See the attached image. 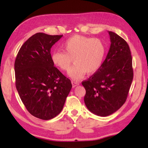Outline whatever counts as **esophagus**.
Wrapping results in <instances>:
<instances>
[{
	"label": "esophagus",
	"instance_id": "esophagus-1",
	"mask_svg": "<svg viewBox=\"0 0 148 148\" xmlns=\"http://www.w3.org/2000/svg\"><path fill=\"white\" fill-rule=\"evenodd\" d=\"M72 87H76L77 86H78L79 82H75V81H72Z\"/></svg>",
	"mask_w": 148,
	"mask_h": 148
}]
</instances>
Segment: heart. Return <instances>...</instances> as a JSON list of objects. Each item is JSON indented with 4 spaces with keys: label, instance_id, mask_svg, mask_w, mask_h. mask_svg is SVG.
<instances>
[{
    "label": "heart",
    "instance_id": "heart-1",
    "mask_svg": "<svg viewBox=\"0 0 148 148\" xmlns=\"http://www.w3.org/2000/svg\"><path fill=\"white\" fill-rule=\"evenodd\" d=\"M62 49L63 51H57L51 54L52 62L61 71H68L74 59L75 64L69 75L75 80L83 78L86 73L91 75L98 71L106 51L105 44L100 39L80 35L67 39Z\"/></svg>",
    "mask_w": 148,
    "mask_h": 148
}]
</instances>
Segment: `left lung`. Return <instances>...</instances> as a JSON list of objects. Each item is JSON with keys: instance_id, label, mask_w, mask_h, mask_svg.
Here are the masks:
<instances>
[{"instance_id": "obj_1", "label": "left lung", "mask_w": 148, "mask_h": 148, "mask_svg": "<svg viewBox=\"0 0 148 148\" xmlns=\"http://www.w3.org/2000/svg\"><path fill=\"white\" fill-rule=\"evenodd\" d=\"M111 45L101 68L82 82L86 91L84 102L90 112L106 117L125 102L133 79L132 59L128 44L108 31Z\"/></svg>"}]
</instances>
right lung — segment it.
I'll use <instances>...</instances> for the list:
<instances>
[{"label":"right lung","instance_id":"right-lung-1","mask_svg":"<svg viewBox=\"0 0 148 148\" xmlns=\"http://www.w3.org/2000/svg\"><path fill=\"white\" fill-rule=\"evenodd\" d=\"M62 35L34 34L22 45L14 64L16 86L27 110L37 118L49 120L63 108L72 88L51 61V48Z\"/></svg>","mask_w":148,"mask_h":148}]
</instances>
